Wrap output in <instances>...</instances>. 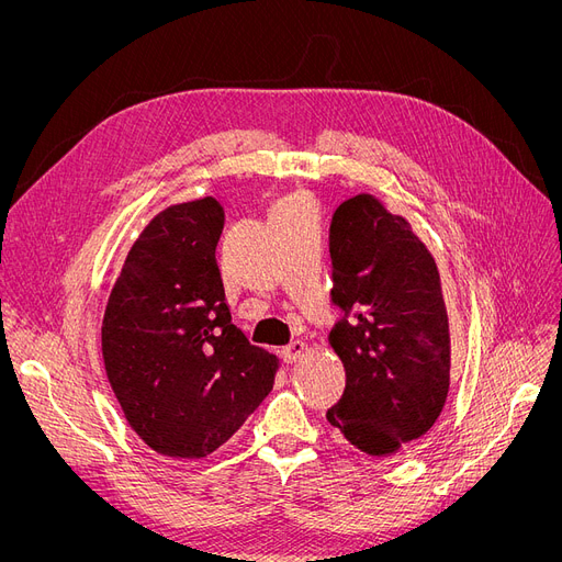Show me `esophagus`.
<instances>
[{"label":"esophagus","mask_w":562,"mask_h":562,"mask_svg":"<svg viewBox=\"0 0 562 562\" xmlns=\"http://www.w3.org/2000/svg\"><path fill=\"white\" fill-rule=\"evenodd\" d=\"M305 350H307V346H305V341H301V339H296V341H291V344H286L284 348H282V360L286 362V364H293V362H299L303 356H305Z\"/></svg>","instance_id":"1"}]
</instances>
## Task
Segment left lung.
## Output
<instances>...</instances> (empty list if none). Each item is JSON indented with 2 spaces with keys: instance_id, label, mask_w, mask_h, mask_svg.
Wrapping results in <instances>:
<instances>
[{
  "instance_id": "1",
  "label": "left lung",
  "mask_w": 562,
  "mask_h": 562,
  "mask_svg": "<svg viewBox=\"0 0 562 562\" xmlns=\"http://www.w3.org/2000/svg\"><path fill=\"white\" fill-rule=\"evenodd\" d=\"M341 318L330 346L346 390L328 422L369 456H394L430 430L449 394L451 337L439 271L403 216L348 198L330 223Z\"/></svg>"
}]
</instances>
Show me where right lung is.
Returning a JSON list of instances; mask_svg holds the SVG:
<instances>
[{
    "label": "right lung",
    "instance_id": "obj_1",
    "mask_svg": "<svg viewBox=\"0 0 562 562\" xmlns=\"http://www.w3.org/2000/svg\"><path fill=\"white\" fill-rule=\"evenodd\" d=\"M223 206L172 204L132 246L102 321V356L147 447L204 458L273 390L278 360L234 326L216 263Z\"/></svg>",
    "mask_w": 562,
    "mask_h": 562
}]
</instances>
